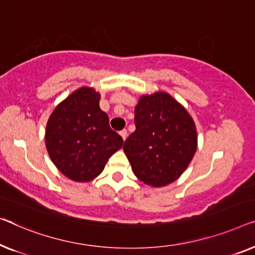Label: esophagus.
I'll return each instance as SVG.
<instances>
[{"label": "esophagus", "mask_w": 255, "mask_h": 255, "mask_svg": "<svg viewBox=\"0 0 255 255\" xmlns=\"http://www.w3.org/2000/svg\"><path fill=\"white\" fill-rule=\"evenodd\" d=\"M119 134L121 135V137H123V138H124V141H125V139H126V138H127V135H128V132H127V130H126V129H123V130H120V132H119Z\"/></svg>", "instance_id": "1"}]
</instances>
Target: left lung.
<instances>
[{
	"label": "left lung",
	"instance_id": "left-lung-1",
	"mask_svg": "<svg viewBox=\"0 0 255 255\" xmlns=\"http://www.w3.org/2000/svg\"><path fill=\"white\" fill-rule=\"evenodd\" d=\"M135 127L124 151L136 177L153 187L177 180L198 144L194 121L187 111L165 92L144 96L135 107Z\"/></svg>",
	"mask_w": 255,
	"mask_h": 255
}]
</instances>
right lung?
Segmentation results:
<instances>
[{
  "label": "right lung",
  "mask_w": 255,
  "mask_h": 255,
  "mask_svg": "<svg viewBox=\"0 0 255 255\" xmlns=\"http://www.w3.org/2000/svg\"><path fill=\"white\" fill-rule=\"evenodd\" d=\"M99 93L81 88L49 117L46 146L52 162L71 180L87 182L102 173L105 164L124 144L99 107Z\"/></svg>",
  "instance_id": "obj_1"
}]
</instances>
